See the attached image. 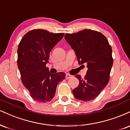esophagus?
<instances>
[{
  "label": "esophagus",
  "mask_w": 130,
  "mask_h": 130,
  "mask_svg": "<svg viewBox=\"0 0 130 130\" xmlns=\"http://www.w3.org/2000/svg\"><path fill=\"white\" fill-rule=\"evenodd\" d=\"M73 76H71V75H70L69 74H66V76H65V78H66V79H69L70 78H71Z\"/></svg>",
  "instance_id": "obj_1"
}]
</instances>
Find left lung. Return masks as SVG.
<instances>
[{
	"label": "left lung",
	"mask_w": 130,
	"mask_h": 130,
	"mask_svg": "<svg viewBox=\"0 0 130 130\" xmlns=\"http://www.w3.org/2000/svg\"><path fill=\"white\" fill-rule=\"evenodd\" d=\"M65 39L74 50L80 65L88 68L87 75L79 80L77 88L73 90L77 99L90 101L96 98L110 80L113 59L112 48L107 39L98 31L83 29L74 34H65Z\"/></svg>",
	"instance_id": "1"
}]
</instances>
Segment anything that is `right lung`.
<instances>
[{
    "mask_svg": "<svg viewBox=\"0 0 130 130\" xmlns=\"http://www.w3.org/2000/svg\"><path fill=\"white\" fill-rule=\"evenodd\" d=\"M63 35L42 29H32L25 34L19 44L18 65L22 82L31 98L37 102L51 101L57 84L65 78V73L51 74L46 67L50 51Z\"/></svg>",
    "mask_w": 130,
    "mask_h": 130,
    "instance_id": "right-lung-1",
    "label": "right lung"
}]
</instances>
